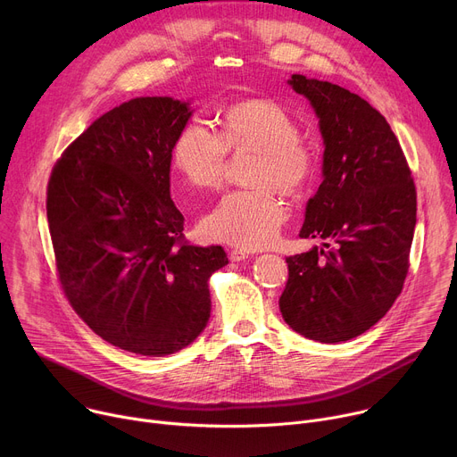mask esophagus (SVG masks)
<instances>
[{
  "label": "esophagus",
  "instance_id": "1",
  "mask_svg": "<svg viewBox=\"0 0 457 457\" xmlns=\"http://www.w3.org/2000/svg\"><path fill=\"white\" fill-rule=\"evenodd\" d=\"M249 256V253L242 251V249H231L229 251V260L231 262H240V260H245Z\"/></svg>",
  "mask_w": 457,
  "mask_h": 457
}]
</instances>
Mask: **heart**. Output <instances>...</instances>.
I'll return each mask as SVG.
<instances>
[{"mask_svg": "<svg viewBox=\"0 0 457 457\" xmlns=\"http://www.w3.org/2000/svg\"><path fill=\"white\" fill-rule=\"evenodd\" d=\"M228 154H253L247 184L233 191L203 220L204 233L244 249L270 245L284 220L277 197L300 195L318 166L316 150L300 137L295 117L271 99H247L228 106L219 134L201 122L182 126L171 146V164L182 182L199 191L217 189L226 173Z\"/></svg>", "mask_w": 457, "mask_h": 457, "instance_id": "heart-1", "label": "heart"}]
</instances>
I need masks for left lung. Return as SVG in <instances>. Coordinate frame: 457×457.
Returning a JSON list of instances; mask_svg holds the SVG:
<instances>
[{"label": "left lung", "instance_id": "obj_1", "mask_svg": "<svg viewBox=\"0 0 457 457\" xmlns=\"http://www.w3.org/2000/svg\"><path fill=\"white\" fill-rule=\"evenodd\" d=\"M323 137V180L307 203L302 238H321L287 256L278 300L286 323L321 344L360 337L403 289L416 228L412 171L385 117L360 96L295 74Z\"/></svg>", "mask_w": 457, "mask_h": 457}]
</instances>
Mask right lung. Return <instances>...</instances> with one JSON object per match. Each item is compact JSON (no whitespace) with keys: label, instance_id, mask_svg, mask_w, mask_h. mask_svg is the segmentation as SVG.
<instances>
[{"label":"right lung","instance_id":"1","mask_svg":"<svg viewBox=\"0 0 457 457\" xmlns=\"http://www.w3.org/2000/svg\"><path fill=\"white\" fill-rule=\"evenodd\" d=\"M191 112L171 97H137L96 119L62 152L46 187L61 289L108 344L173 354L210 320L220 245H191L170 197L171 146Z\"/></svg>","mask_w":457,"mask_h":457}]
</instances>
